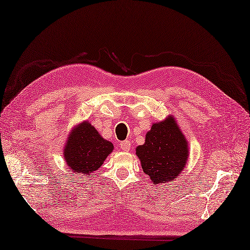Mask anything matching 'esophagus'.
Returning <instances> with one entry per match:
<instances>
[{
	"instance_id": "obj_1",
	"label": "esophagus",
	"mask_w": 250,
	"mask_h": 250,
	"mask_svg": "<svg viewBox=\"0 0 250 250\" xmlns=\"http://www.w3.org/2000/svg\"><path fill=\"white\" fill-rule=\"evenodd\" d=\"M130 146H131V143H130L129 140H125V141L121 142L120 148H121L122 150H124V151H129Z\"/></svg>"
}]
</instances>
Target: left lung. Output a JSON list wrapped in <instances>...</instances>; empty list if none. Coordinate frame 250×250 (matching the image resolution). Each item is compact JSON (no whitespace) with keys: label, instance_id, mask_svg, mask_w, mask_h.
<instances>
[{"label":"left lung","instance_id":"obj_1","mask_svg":"<svg viewBox=\"0 0 250 250\" xmlns=\"http://www.w3.org/2000/svg\"><path fill=\"white\" fill-rule=\"evenodd\" d=\"M188 142L174 115L153 123L145 142L136 147L143 172L154 185L171 184L186 167Z\"/></svg>","mask_w":250,"mask_h":250}]
</instances>
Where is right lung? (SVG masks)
I'll use <instances>...</instances> for the list:
<instances>
[{
	"label": "right lung",
	"instance_id": "right-lung-1",
	"mask_svg": "<svg viewBox=\"0 0 250 250\" xmlns=\"http://www.w3.org/2000/svg\"><path fill=\"white\" fill-rule=\"evenodd\" d=\"M113 144L100 135L89 121L71 129L65 140L63 158L73 173L90 177L112 153Z\"/></svg>",
	"mask_w": 250,
	"mask_h": 250
}]
</instances>
